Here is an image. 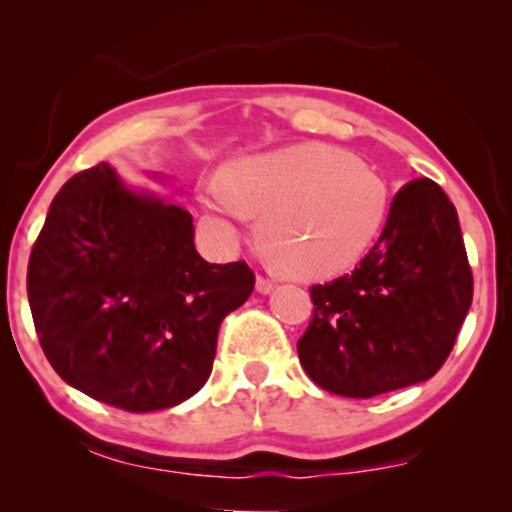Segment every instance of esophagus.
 <instances>
[{
	"label": "esophagus",
	"mask_w": 512,
	"mask_h": 512,
	"mask_svg": "<svg viewBox=\"0 0 512 512\" xmlns=\"http://www.w3.org/2000/svg\"><path fill=\"white\" fill-rule=\"evenodd\" d=\"M272 289H275V282H272V279L263 277V275L256 277V291L258 293H270Z\"/></svg>",
	"instance_id": "1"
}]
</instances>
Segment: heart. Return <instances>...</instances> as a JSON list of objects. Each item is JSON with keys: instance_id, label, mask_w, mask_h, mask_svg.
<instances>
[{"instance_id": "b5f03b06", "label": "heart", "mask_w": 512, "mask_h": 512, "mask_svg": "<svg viewBox=\"0 0 512 512\" xmlns=\"http://www.w3.org/2000/svg\"><path fill=\"white\" fill-rule=\"evenodd\" d=\"M205 212L247 230L296 279L347 272L375 247L391 214V188L375 167L328 144H293L237 158L198 186Z\"/></svg>"}]
</instances>
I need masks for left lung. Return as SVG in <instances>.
I'll use <instances>...</instances> for the list:
<instances>
[{"label": "left lung", "instance_id": "8db88e82", "mask_svg": "<svg viewBox=\"0 0 512 512\" xmlns=\"http://www.w3.org/2000/svg\"><path fill=\"white\" fill-rule=\"evenodd\" d=\"M310 293L298 359L321 389L373 398L436 375L473 300L459 216L443 188L405 184L368 256Z\"/></svg>", "mask_w": 512, "mask_h": 512}]
</instances>
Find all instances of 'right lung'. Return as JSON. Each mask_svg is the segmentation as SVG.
Instances as JSON below:
<instances>
[{
    "label": "right lung",
    "instance_id": "add662e5",
    "mask_svg": "<svg viewBox=\"0 0 512 512\" xmlns=\"http://www.w3.org/2000/svg\"><path fill=\"white\" fill-rule=\"evenodd\" d=\"M193 233L184 207L132 191L109 163L60 188L32 247L27 298L62 380L128 412L198 394L223 317L256 279L244 261L207 263Z\"/></svg>",
    "mask_w": 512,
    "mask_h": 512
}]
</instances>
